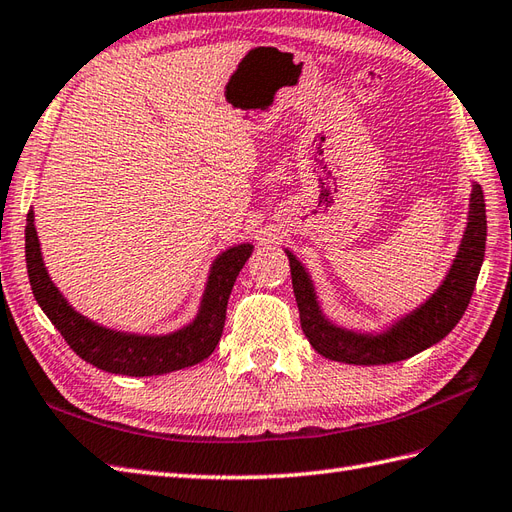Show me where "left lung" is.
I'll return each instance as SVG.
<instances>
[{
  "label": "left lung",
  "mask_w": 512,
  "mask_h": 512,
  "mask_svg": "<svg viewBox=\"0 0 512 512\" xmlns=\"http://www.w3.org/2000/svg\"><path fill=\"white\" fill-rule=\"evenodd\" d=\"M487 244V209L478 183L471 186L467 227L461 246L441 285L422 305L393 320L383 331H355L326 318L313 287L311 274L298 257L287 251L292 270L294 296L300 311V326L322 357L352 365H383L409 359L448 335L469 305L484 261Z\"/></svg>",
  "instance_id": "left-lung-1"
}]
</instances>
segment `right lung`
Wrapping results in <instances>:
<instances>
[{
    "instance_id": "1",
    "label": "right lung",
    "mask_w": 512,
    "mask_h": 512,
    "mask_svg": "<svg viewBox=\"0 0 512 512\" xmlns=\"http://www.w3.org/2000/svg\"><path fill=\"white\" fill-rule=\"evenodd\" d=\"M253 253V244H235L222 251L207 274L199 311L192 322L166 335L114 331L75 311L60 294L43 264L34 212L25 225V264L36 303L56 326L75 355L99 370L123 376H160L190 368L212 355L225 329L227 303L233 283Z\"/></svg>"
}]
</instances>
